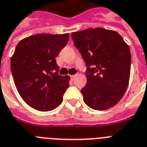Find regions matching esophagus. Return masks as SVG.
I'll return each instance as SVG.
<instances>
[{
	"label": "esophagus",
	"mask_w": 147,
	"mask_h": 147,
	"mask_svg": "<svg viewBox=\"0 0 147 147\" xmlns=\"http://www.w3.org/2000/svg\"><path fill=\"white\" fill-rule=\"evenodd\" d=\"M70 77H71V80L73 81L74 79H75V78H76V75H73V76H70Z\"/></svg>",
	"instance_id": "obj_1"
}]
</instances>
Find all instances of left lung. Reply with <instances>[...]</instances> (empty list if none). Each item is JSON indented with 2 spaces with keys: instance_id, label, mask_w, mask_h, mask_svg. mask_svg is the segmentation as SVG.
I'll return each instance as SVG.
<instances>
[{
  "instance_id": "left-lung-1",
  "label": "left lung",
  "mask_w": 147,
  "mask_h": 147,
  "mask_svg": "<svg viewBox=\"0 0 147 147\" xmlns=\"http://www.w3.org/2000/svg\"><path fill=\"white\" fill-rule=\"evenodd\" d=\"M71 36L87 65V84L81 90L85 103L97 111L114 107L129 84L130 47L117 32L100 27L71 33Z\"/></svg>"
}]
</instances>
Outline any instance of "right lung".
<instances>
[{
  "mask_svg": "<svg viewBox=\"0 0 147 147\" xmlns=\"http://www.w3.org/2000/svg\"><path fill=\"white\" fill-rule=\"evenodd\" d=\"M69 33H40L20 40L10 60L13 78L25 102L40 111L62 103L70 77L58 74L55 57L69 41Z\"/></svg>",
  "mask_w": 147,
  "mask_h": 147,
  "instance_id": "right-lung-1",
  "label": "right lung"
}]
</instances>
